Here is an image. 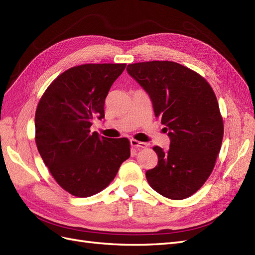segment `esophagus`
<instances>
[{
    "label": "esophagus",
    "mask_w": 255,
    "mask_h": 255,
    "mask_svg": "<svg viewBox=\"0 0 255 255\" xmlns=\"http://www.w3.org/2000/svg\"><path fill=\"white\" fill-rule=\"evenodd\" d=\"M130 144H131V146L136 147V148H145V147H147V143L141 142V141L134 140V139L130 140Z\"/></svg>",
    "instance_id": "34e87169"
}]
</instances>
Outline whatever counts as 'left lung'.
<instances>
[{"instance_id":"1","label":"left lung","mask_w":255,"mask_h":255,"mask_svg":"<svg viewBox=\"0 0 255 255\" xmlns=\"http://www.w3.org/2000/svg\"><path fill=\"white\" fill-rule=\"evenodd\" d=\"M128 74L151 98L170 138V147H153L158 164L145 175L154 191L167 198L190 197L211 174L223 139V120L209 83L172 61L128 64Z\"/></svg>"}]
</instances>
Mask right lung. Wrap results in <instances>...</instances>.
Masks as SVG:
<instances>
[{
  "label": "right lung",
  "instance_id": "1",
  "mask_svg": "<svg viewBox=\"0 0 255 255\" xmlns=\"http://www.w3.org/2000/svg\"><path fill=\"white\" fill-rule=\"evenodd\" d=\"M125 68V63L71 68L49 85L38 102V153L57 183L77 197H89L106 188L130 156L128 139L90 132L95 117H104L109 90Z\"/></svg>",
  "mask_w": 255,
  "mask_h": 255
}]
</instances>
